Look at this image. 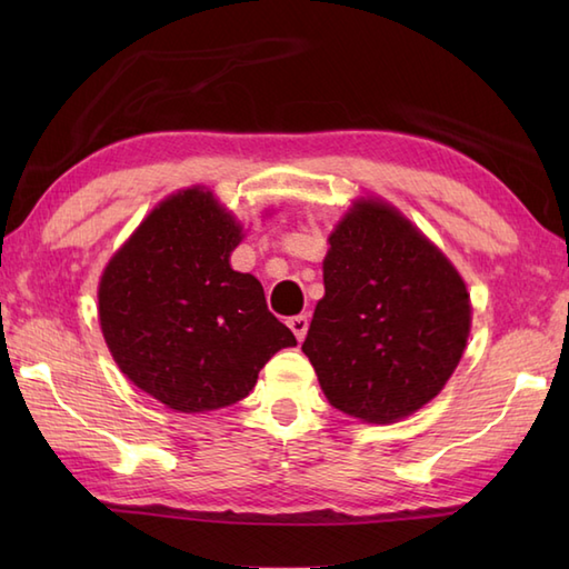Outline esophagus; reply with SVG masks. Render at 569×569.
<instances>
[{
	"instance_id": "1",
	"label": "esophagus",
	"mask_w": 569,
	"mask_h": 569,
	"mask_svg": "<svg viewBox=\"0 0 569 569\" xmlns=\"http://www.w3.org/2000/svg\"><path fill=\"white\" fill-rule=\"evenodd\" d=\"M288 328L293 330V335L298 337V342L306 340V332H308V316H296L288 320Z\"/></svg>"
}]
</instances>
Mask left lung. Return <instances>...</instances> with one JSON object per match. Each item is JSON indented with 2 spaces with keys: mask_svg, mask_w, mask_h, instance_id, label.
Instances as JSON below:
<instances>
[{
  "mask_svg": "<svg viewBox=\"0 0 569 569\" xmlns=\"http://www.w3.org/2000/svg\"><path fill=\"white\" fill-rule=\"evenodd\" d=\"M325 298L303 352L328 401L367 422L416 413L442 391L469 337L455 266L383 202H357L330 234Z\"/></svg>",
  "mask_w": 569,
  "mask_h": 569,
  "instance_id": "8db88e82",
  "label": "left lung"
}]
</instances>
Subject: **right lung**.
<instances>
[{
	"instance_id": "obj_1",
	"label": "right lung",
	"mask_w": 569,
	"mask_h": 569,
	"mask_svg": "<svg viewBox=\"0 0 569 569\" xmlns=\"http://www.w3.org/2000/svg\"><path fill=\"white\" fill-rule=\"evenodd\" d=\"M239 239L212 192L190 188L161 202L102 273L100 325L114 361L180 413L241 401L266 361L296 345L257 278L229 266Z\"/></svg>"
}]
</instances>
